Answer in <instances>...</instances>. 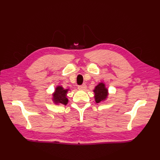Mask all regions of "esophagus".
Instances as JSON below:
<instances>
[{
  "instance_id": "34e87169",
  "label": "esophagus",
  "mask_w": 160,
  "mask_h": 160,
  "mask_svg": "<svg viewBox=\"0 0 160 160\" xmlns=\"http://www.w3.org/2000/svg\"><path fill=\"white\" fill-rule=\"evenodd\" d=\"M87 88V85L85 84H83L82 85H80L78 87V89L79 90H85Z\"/></svg>"
}]
</instances>
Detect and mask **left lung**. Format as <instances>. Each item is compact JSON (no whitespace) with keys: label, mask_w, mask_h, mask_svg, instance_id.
I'll list each match as a JSON object with an SVG mask.
<instances>
[{"label":"left lung","mask_w":160,"mask_h":160,"mask_svg":"<svg viewBox=\"0 0 160 160\" xmlns=\"http://www.w3.org/2000/svg\"><path fill=\"white\" fill-rule=\"evenodd\" d=\"M93 91L94 93V99L96 103H98L103 102L108 98L109 91L103 82H99L98 85L95 86Z\"/></svg>","instance_id":"left-lung-1"}]
</instances>
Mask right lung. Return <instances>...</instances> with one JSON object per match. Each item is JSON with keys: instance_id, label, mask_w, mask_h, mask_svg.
I'll return each instance as SVG.
<instances>
[{"instance_id": "obj_1", "label": "right lung", "mask_w": 160, "mask_h": 160, "mask_svg": "<svg viewBox=\"0 0 160 160\" xmlns=\"http://www.w3.org/2000/svg\"><path fill=\"white\" fill-rule=\"evenodd\" d=\"M70 89H64L61 85H57L54 92L52 94V101L55 105H65L68 103V98H67V93H68Z\"/></svg>"}]
</instances>
